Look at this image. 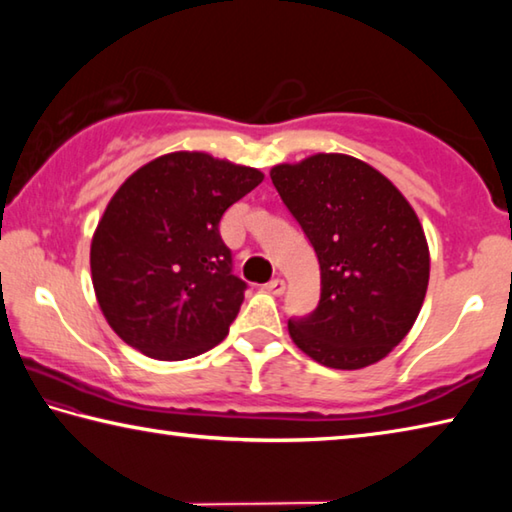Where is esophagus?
<instances>
[{
    "label": "esophagus",
    "mask_w": 512,
    "mask_h": 512,
    "mask_svg": "<svg viewBox=\"0 0 512 512\" xmlns=\"http://www.w3.org/2000/svg\"><path fill=\"white\" fill-rule=\"evenodd\" d=\"M268 293H273V296H282L284 289H287V284H284V280H280V277H275V280H271L264 287Z\"/></svg>",
    "instance_id": "esophagus-1"
}]
</instances>
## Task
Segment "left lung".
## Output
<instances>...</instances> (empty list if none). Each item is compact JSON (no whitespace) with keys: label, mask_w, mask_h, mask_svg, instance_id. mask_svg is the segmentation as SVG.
I'll use <instances>...</instances> for the list:
<instances>
[{"label":"left lung","mask_w":512,"mask_h":512,"mask_svg":"<svg viewBox=\"0 0 512 512\" xmlns=\"http://www.w3.org/2000/svg\"><path fill=\"white\" fill-rule=\"evenodd\" d=\"M271 180L320 264V300L289 318L298 348L327 368L384 359L420 314L429 248L409 201L357 158L318 153L277 164Z\"/></svg>","instance_id":"left-lung-1"}]
</instances>
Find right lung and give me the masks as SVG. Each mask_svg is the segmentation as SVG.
<instances>
[{
  "mask_svg": "<svg viewBox=\"0 0 512 512\" xmlns=\"http://www.w3.org/2000/svg\"><path fill=\"white\" fill-rule=\"evenodd\" d=\"M264 173L207 153L144 164L112 196L90 248L92 284L108 325L151 359L212 350L237 318L246 282L232 273L219 223Z\"/></svg>",
  "mask_w": 512,
  "mask_h": 512,
  "instance_id": "right-lung-1",
  "label": "right lung"
}]
</instances>
